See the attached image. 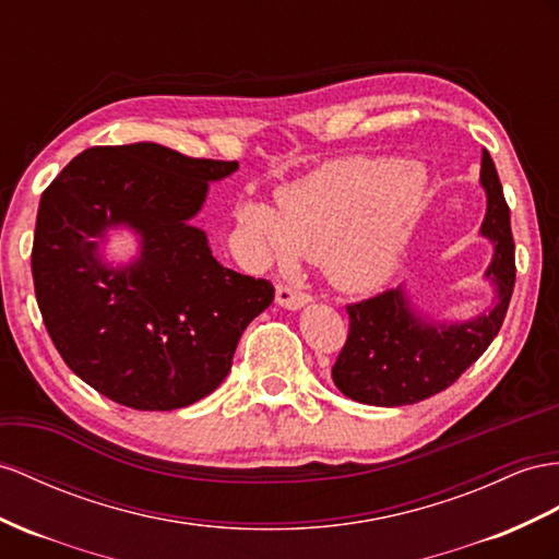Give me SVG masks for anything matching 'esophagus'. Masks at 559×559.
<instances>
[{"instance_id": "34e87169", "label": "esophagus", "mask_w": 559, "mask_h": 559, "mask_svg": "<svg viewBox=\"0 0 559 559\" xmlns=\"http://www.w3.org/2000/svg\"><path fill=\"white\" fill-rule=\"evenodd\" d=\"M276 302L281 307H285V309L295 311V309L307 307L311 302V295L309 293H299V290L290 288V285H278V288H276Z\"/></svg>"}]
</instances>
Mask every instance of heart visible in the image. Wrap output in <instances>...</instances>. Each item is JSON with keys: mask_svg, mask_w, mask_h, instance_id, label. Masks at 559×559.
I'll use <instances>...</instances> for the list:
<instances>
[{"mask_svg": "<svg viewBox=\"0 0 559 559\" xmlns=\"http://www.w3.org/2000/svg\"><path fill=\"white\" fill-rule=\"evenodd\" d=\"M427 175L396 157L331 163L276 193L278 210L242 200L240 234L257 260L295 269L323 262L340 290L370 293L390 281L425 203Z\"/></svg>", "mask_w": 559, "mask_h": 559, "instance_id": "1", "label": "heart"}]
</instances>
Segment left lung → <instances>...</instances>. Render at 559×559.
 Returning <instances> with one entry per match:
<instances>
[{
	"label": "left lung",
	"instance_id": "8db88e82",
	"mask_svg": "<svg viewBox=\"0 0 559 559\" xmlns=\"http://www.w3.org/2000/svg\"><path fill=\"white\" fill-rule=\"evenodd\" d=\"M486 214L479 234L493 246L484 278L491 307L467 321H437L416 309L404 285L347 307L349 335L333 366L337 390L359 404L406 406L447 390L491 345L514 288V240L496 165L481 153Z\"/></svg>",
	"mask_w": 559,
	"mask_h": 559
}]
</instances>
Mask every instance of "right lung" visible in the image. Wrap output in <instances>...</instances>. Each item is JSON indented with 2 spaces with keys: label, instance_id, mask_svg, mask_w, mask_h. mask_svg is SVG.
<instances>
[{
  "label": "right lung",
  "instance_id": "right-lung-1",
  "mask_svg": "<svg viewBox=\"0 0 559 559\" xmlns=\"http://www.w3.org/2000/svg\"><path fill=\"white\" fill-rule=\"evenodd\" d=\"M236 169L151 141L94 146L41 193L33 242L41 319L68 368L110 402L136 411L200 402L274 302V285L219 264L191 224L210 181ZM116 227L140 238L127 265L103 260Z\"/></svg>",
  "mask_w": 559,
  "mask_h": 559
}]
</instances>
